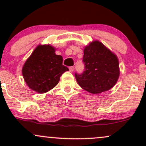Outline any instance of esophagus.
Returning <instances> with one entry per match:
<instances>
[{
  "instance_id": "obj_1",
  "label": "esophagus",
  "mask_w": 146,
  "mask_h": 146,
  "mask_svg": "<svg viewBox=\"0 0 146 146\" xmlns=\"http://www.w3.org/2000/svg\"><path fill=\"white\" fill-rule=\"evenodd\" d=\"M73 70H74V66H70L69 67V71L73 72Z\"/></svg>"
}]
</instances>
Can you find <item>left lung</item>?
I'll use <instances>...</instances> for the list:
<instances>
[{"instance_id":"left-lung-1","label":"left lung","mask_w":146,"mask_h":146,"mask_svg":"<svg viewBox=\"0 0 146 146\" xmlns=\"http://www.w3.org/2000/svg\"><path fill=\"white\" fill-rule=\"evenodd\" d=\"M84 71L75 73L78 84L93 94L107 91L115 86L119 77V64L116 55L101 42H91L84 48Z\"/></svg>"}]
</instances>
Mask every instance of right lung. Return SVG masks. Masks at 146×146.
<instances>
[{
	"label": "right lung",
	"instance_id": "add662e5",
	"mask_svg": "<svg viewBox=\"0 0 146 146\" xmlns=\"http://www.w3.org/2000/svg\"><path fill=\"white\" fill-rule=\"evenodd\" d=\"M50 44L38 45L22 68L23 78L31 90L45 93L58 84L60 78L68 68L62 64V56L56 55Z\"/></svg>",
	"mask_w": 146,
	"mask_h": 146
}]
</instances>
